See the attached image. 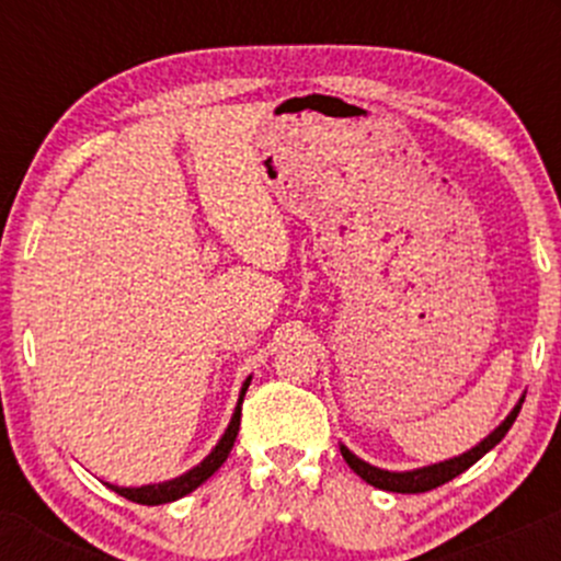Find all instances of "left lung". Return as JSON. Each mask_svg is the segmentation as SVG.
<instances>
[{
    "instance_id": "left-lung-1",
    "label": "left lung",
    "mask_w": 561,
    "mask_h": 561,
    "mask_svg": "<svg viewBox=\"0 0 561 561\" xmlns=\"http://www.w3.org/2000/svg\"><path fill=\"white\" fill-rule=\"evenodd\" d=\"M522 404H524V396L516 401V407L507 412L505 421H502L500 426L489 434V437L480 439L474 448L463 450V454H458L454 458H445V461L428 463V467L393 472V469H380V467H375V463L364 461V458L355 456L347 445H339V450H342L344 461L350 463V469H353L355 474H360V478H364L369 485H375V489L393 491V494H423V491H432V489H437V485L454 480L456 474L463 472V469H469L474 461H480V458L489 454L494 445H500L502 437L511 432V426H513V421L518 417V412H522Z\"/></svg>"
}]
</instances>
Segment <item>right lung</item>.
Masks as SVG:
<instances>
[{
	"label": "right lung",
	"instance_id": "obj_1",
	"mask_svg": "<svg viewBox=\"0 0 561 561\" xmlns=\"http://www.w3.org/2000/svg\"><path fill=\"white\" fill-rule=\"evenodd\" d=\"M249 382H252V377H247L244 386H241V393H239V401H236L233 417H230V423H228V428H225V434H222V437H219V443L214 445L211 454L203 458V461L197 463V467L186 469V472L179 474V478L162 480V483L129 485V489H127V485L105 483L107 489L116 491V494L124 496V500L138 502V505H165V502L181 500V496H186V494H190V491H195L201 483H206V480L211 478V474L217 472L219 467H222L225 458H228L230 450H233L236 434H239V426H241V401H244V393H247Z\"/></svg>",
	"mask_w": 561,
	"mask_h": 561
}]
</instances>
